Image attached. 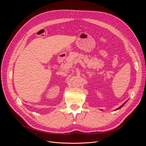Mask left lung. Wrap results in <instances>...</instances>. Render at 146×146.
<instances>
[{
	"label": "left lung",
	"mask_w": 146,
	"mask_h": 146,
	"mask_svg": "<svg viewBox=\"0 0 146 146\" xmlns=\"http://www.w3.org/2000/svg\"><path fill=\"white\" fill-rule=\"evenodd\" d=\"M127 101H126V102H124V103H123V104H122V105H121V107H119V108H117V109H116V110H119V109H120V108H122V107H123V105H125V103H126V102H127Z\"/></svg>",
	"instance_id": "obj_1"
}]
</instances>
